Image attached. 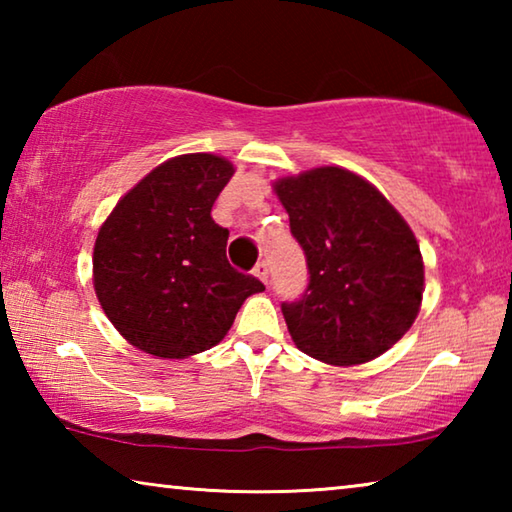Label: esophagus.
Masks as SVG:
<instances>
[{"instance_id": "esophagus-1", "label": "esophagus", "mask_w": 512, "mask_h": 512, "mask_svg": "<svg viewBox=\"0 0 512 512\" xmlns=\"http://www.w3.org/2000/svg\"><path fill=\"white\" fill-rule=\"evenodd\" d=\"M253 273H255L264 284L268 282V264H266V262H257V266L253 268Z\"/></svg>"}]
</instances>
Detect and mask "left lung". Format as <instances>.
<instances>
[{
  "mask_svg": "<svg viewBox=\"0 0 512 512\" xmlns=\"http://www.w3.org/2000/svg\"><path fill=\"white\" fill-rule=\"evenodd\" d=\"M275 194L305 250L309 284L282 314L298 348L332 366H357L409 332L424 264L400 212L377 187L341 167L280 178Z\"/></svg>",
  "mask_w": 512,
  "mask_h": 512,
  "instance_id": "obj_1",
  "label": "left lung"
}]
</instances>
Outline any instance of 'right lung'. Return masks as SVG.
Here are the masks:
<instances>
[{"mask_svg":"<svg viewBox=\"0 0 512 512\" xmlns=\"http://www.w3.org/2000/svg\"><path fill=\"white\" fill-rule=\"evenodd\" d=\"M232 173L219 155H178L144 176L101 225L94 291L137 350L162 359L210 350L244 300L264 291L257 277L230 266V232L212 219Z\"/></svg>","mask_w":512,"mask_h":512,"instance_id":"right-lung-1","label":"right lung"}]
</instances>
